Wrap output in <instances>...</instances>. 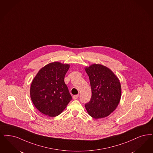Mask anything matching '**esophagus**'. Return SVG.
<instances>
[{"instance_id": "obj_1", "label": "esophagus", "mask_w": 153, "mask_h": 153, "mask_svg": "<svg viewBox=\"0 0 153 153\" xmlns=\"http://www.w3.org/2000/svg\"><path fill=\"white\" fill-rule=\"evenodd\" d=\"M78 97H79V94L74 95V96H73V98H74V100H76V99H77Z\"/></svg>"}]
</instances>
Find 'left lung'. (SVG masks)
Listing matches in <instances>:
<instances>
[{
	"label": "left lung",
	"mask_w": 153,
	"mask_h": 153,
	"mask_svg": "<svg viewBox=\"0 0 153 153\" xmlns=\"http://www.w3.org/2000/svg\"><path fill=\"white\" fill-rule=\"evenodd\" d=\"M85 70L92 89V98L85 105L88 114L95 119L108 116L121 100L120 80L109 68L101 64H93Z\"/></svg>",
	"instance_id": "obj_1"
}]
</instances>
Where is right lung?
<instances>
[{"mask_svg":"<svg viewBox=\"0 0 153 153\" xmlns=\"http://www.w3.org/2000/svg\"><path fill=\"white\" fill-rule=\"evenodd\" d=\"M69 64L55 61L41 68L32 80L31 100L37 109L48 116H59L72 100L64 77Z\"/></svg>","mask_w":153,"mask_h":153,"instance_id":"add662e5","label":"right lung"}]
</instances>
